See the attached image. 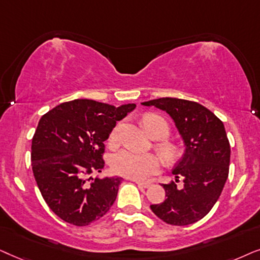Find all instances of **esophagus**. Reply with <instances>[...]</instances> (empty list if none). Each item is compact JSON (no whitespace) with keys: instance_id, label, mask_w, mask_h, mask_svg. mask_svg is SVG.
Returning <instances> with one entry per match:
<instances>
[{"instance_id":"esophagus-1","label":"esophagus","mask_w":260,"mask_h":260,"mask_svg":"<svg viewBox=\"0 0 260 260\" xmlns=\"http://www.w3.org/2000/svg\"><path fill=\"white\" fill-rule=\"evenodd\" d=\"M136 183L138 184V186H139V188H148V186L152 185L151 183H148V182H139V181H136Z\"/></svg>"}]
</instances>
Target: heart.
Here are the masks:
<instances>
[{
	"instance_id": "b5f03b06",
	"label": "heart",
	"mask_w": 260,
	"mask_h": 260,
	"mask_svg": "<svg viewBox=\"0 0 260 260\" xmlns=\"http://www.w3.org/2000/svg\"><path fill=\"white\" fill-rule=\"evenodd\" d=\"M144 126L151 137L159 136L165 138L169 134V124L166 121L155 114H147L143 119ZM120 124L114 128L109 134V143L114 145L116 144L117 138H119ZM161 152L164 157L169 160H172L177 157V148L171 144H162ZM113 171L117 175L123 176L137 181H144L150 177V176L157 174L160 169L161 161L157 154L153 153H138L132 150H121L112 157L110 160Z\"/></svg>"
}]
</instances>
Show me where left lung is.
<instances>
[{
    "label": "left lung",
    "mask_w": 260,
    "mask_h": 260,
    "mask_svg": "<svg viewBox=\"0 0 260 260\" xmlns=\"http://www.w3.org/2000/svg\"><path fill=\"white\" fill-rule=\"evenodd\" d=\"M168 113L184 144V153L172 174L183 176L184 186L162 184L166 199L151 209L174 226H186L205 217L219 200L230 170L231 147L219 117L197 102L161 98L141 103ZM177 182V179H176Z\"/></svg>",
    "instance_id": "1"
}]
</instances>
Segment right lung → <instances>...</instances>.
I'll return each instance as SVG.
<instances>
[{
    "label": "right lung",
    "mask_w": 260,
    "mask_h": 260,
    "mask_svg": "<svg viewBox=\"0 0 260 260\" xmlns=\"http://www.w3.org/2000/svg\"><path fill=\"white\" fill-rule=\"evenodd\" d=\"M134 103L92 100L60 103L41 116L32 140V169L45 202L75 226L99 220L115 202L122 178L91 177L105 166V141Z\"/></svg>",
    "instance_id": "1"
}]
</instances>
